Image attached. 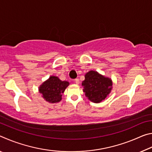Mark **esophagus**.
Listing matches in <instances>:
<instances>
[{
    "mask_svg": "<svg viewBox=\"0 0 152 152\" xmlns=\"http://www.w3.org/2000/svg\"><path fill=\"white\" fill-rule=\"evenodd\" d=\"M74 82H75V83L77 84H78L80 83V80H79L78 78H76V79L74 80Z\"/></svg>",
    "mask_w": 152,
    "mask_h": 152,
    "instance_id": "1",
    "label": "esophagus"
}]
</instances>
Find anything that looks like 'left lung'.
Instances as JSON below:
<instances>
[{"label":"left lung","instance_id":"1","mask_svg":"<svg viewBox=\"0 0 152 152\" xmlns=\"http://www.w3.org/2000/svg\"><path fill=\"white\" fill-rule=\"evenodd\" d=\"M83 91L90 101L99 103L106 99L112 89L111 80L105 78L95 71L86 74L85 80L82 82Z\"/></svg>","mask_w":152,"mask_h":152}]
</instances>
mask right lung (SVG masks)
Returning <instances> with one entry per match:
<instances>
[{
	"label": "right lung",
	"mask_w": 152,
	"mask_h": 152,
	"mask_svg": "<svg viewBox=\"0 0 152 152\" xmlns=\"http://www.w3.org/2000/svg\"><path fill=\"white\" fill-rule=\"evenodd\" d=\"M68 85V82L61 81L58 77L52 76L41 85L39 91L46 101L56 103L61 101L62 93Z\"/></svg>",
	"instance_id": "1"
}]
</instances>
